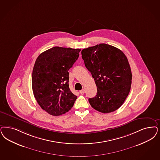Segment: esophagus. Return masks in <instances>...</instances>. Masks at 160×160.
<instances>
[{"mask_svg":"<svg viewBox=\"0 0 160 160\" xmlns=\"http://www.w3.org/2000/svg\"><path fill=\"white\" fill-rule=\"evenodd\" d=\"M79 92L80 93V94H84L85 93V90H84V89H83V90H80Z\"/></svg>","mask_w":160,"mask_h":160,"instance_id":"obj_1","label":"esophagus"}]
</instances>
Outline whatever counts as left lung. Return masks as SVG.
<instances>
[{
	"label": "left lung",
	"mask_w": 160,
	"mask_h": 160,
	"mask_svg": "<svg viewBox=\"0 0 160 160\" xmlns=\"http://www.w3.org/2000/svg\"><path fill=\"white\" fill-rule=\"evenodd\" d=\"M85 66L97 86V94L88 102L103 113L119 109L130 92L132 72L127 57L121 50L100 44L82 51Z\"/></svg>",
	"instance_id": "1"
}]
</instances>
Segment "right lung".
<instances>
[{"mask_svg":"<svg viewBox=\"0 0 160 160\" xmlns=\"http://www.w3.org/2000/svg\"><path fill=\"white\" fill-rule=\"evenodd\" d=\"M80 49L54 47L42 52L35 61L32 75L33 95L43 110L60 116L72 109L77 99L69 88V69Z\"/></svg>","mask_w":160,"mask_h":160,"instance_id":"right-lung-1","label":"right lung"}]
</instances>
